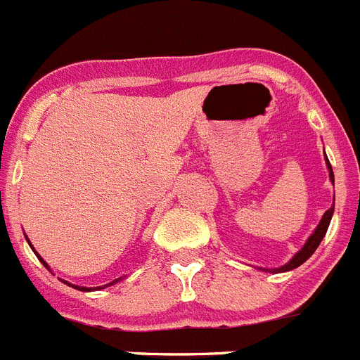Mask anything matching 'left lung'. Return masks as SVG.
Here are the masks:
<instances>
[{
    "mask_svg": "<svg viewBox=\"0 0 360 360\" xmlns=\"http://www.w3.org/2000/svg\"><path fill=\"white\" fill-rule=\"evenodd\" d=\"M326 160H328V158H326ZM328 169H329V178H331V182L335 184L333 169H331V163H329V160H328ZM333 210H335V204L329 207L328 212L323 213L322 221H320V224L316 226V230H314L313 236L309 237L307 243L304 245V248H302L298 254L294 255L292 259H290L287 265L280 266V269H270V270H266V272H287V270H292V269H296V266L302 265V263H305V261H307L309 257L314 254V250L319 248L320 243H322L323 236H326V231H328V228H329V222H331V215H333Z\"/></svg>",
    "mask_w": 360,
    "mask_h": 360,
    "instance_id": "1",
    "label": "left lung"
}]
</instances>
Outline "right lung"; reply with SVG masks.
<instances>
[{
	"mask_svg": "<svg viewBox=\"0 0 360 360\" xmlns=\"http://www.w3.org/2000/svg\"><path fill=\"white\" fill-rule=\"evenodd\" d=\"M38 257H40V255H38ZM40 261H41V263H44V265H46V269H49V266H47L46 261L41 259V257H40ZM115 281H117V280H114V281H112V283H108V285H114ZM105 287H106V285H105ZM75 289H79V290H91V289H86V287H75Z\"/></svg>",
	"mask_w": 360,
	"mask_h": 360,
	"instance_id": "right-lung-1",
	"label": "right lung"
}]
</instances>
